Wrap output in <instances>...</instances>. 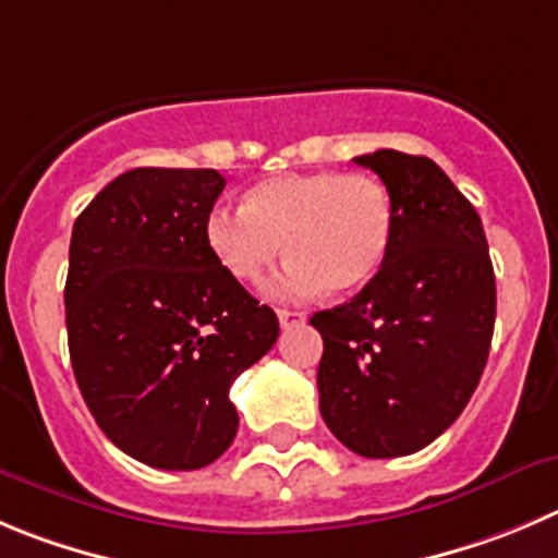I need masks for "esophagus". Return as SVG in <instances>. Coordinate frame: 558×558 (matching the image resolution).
Here are the masks:
<instances>
[{"label":"esophagus","instance_id":"obj_1","mask_svg":"<svg viewBox=\"0 0 558 558\" xmlns=\"http://www.w3.org/2000/svg\"><path fill=\"white\" fill-rule=\"evenodd\" d=\"M278 319H280V327H283V330H289V327H294V325H303L305 314H303V311L280 308V311H278Z\"/></svg>","mask_w":558,"mask_h":558}]
</instances>
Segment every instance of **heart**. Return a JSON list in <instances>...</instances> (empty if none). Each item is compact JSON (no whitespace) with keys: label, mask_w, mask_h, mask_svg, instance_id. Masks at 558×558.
Segmentation results:
<instances>
[{"label":"heart","mask_w":558,"mask_h":558,"mask_svg":"<svg viewBox=\"0 0 558 558\" xmlns=\"http://www.w3.org/2000/svg\"><path fill=\"white\" fill-rule=\"evenodd\" d=\"M390 226V197L377 179L314 170L258 181L244 208L215 206L206 242L222 269L247 286L262 283L286 250L291 262L272 294L305 300L325 289L347 294L366 286L383 267Z\"/></svg>","instance_id":"heart-1"}]
</instances>
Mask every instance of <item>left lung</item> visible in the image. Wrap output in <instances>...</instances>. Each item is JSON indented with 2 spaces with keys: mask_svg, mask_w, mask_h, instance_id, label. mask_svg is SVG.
Listing matches in <instances>:
<instances>
[{
  "mask_svg": "<svg viewBox=\"0 0 558 558\" xmlns=\"http://www.w3.org/2000/svg\"><path fill=\"white\" fill-rule=\"evenodd\" d=\"M390 195L383 267L350 303L311 316L322 332L319 410L332 435L372 460L444 435L490 355L496 275L482 220L426 156H355Z\"/></svg>",
  "mask_w": 558,
  "mask_h": 558,
  "instance_id": "left-lung-1",
  "label": "left lung"
}]
</instances>
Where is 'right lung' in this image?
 I'll return each instance as SVG.
<instances>
[{
	"instance_id": "add662e5",
	"label": "right lung",
	"mask_w": 558,
	"mask_h": 558,
	"mask_svg": "<svg viewBox=\"0 0 558 558\" xmlns=\"http://www.w3.org/2000/svg\"><path fill=\"white\" fill-rule=\"evenodd\" d=\"M217 170L137 168L76 217L68 250L71 366L104 435L143 465L197 471L233 444V379L278 316L222 269L206 217Z\"/></svg>"
}]
</instances>
